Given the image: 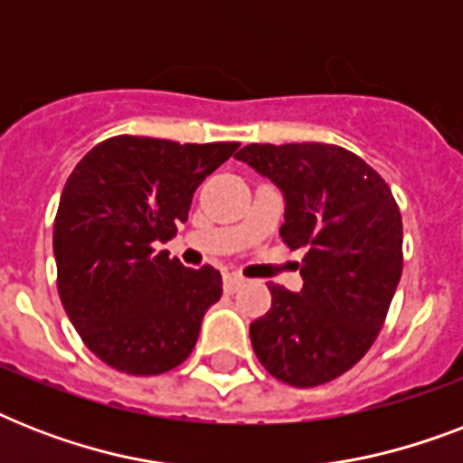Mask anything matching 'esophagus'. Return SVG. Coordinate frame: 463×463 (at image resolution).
Instances as JSON below:
<instances>
[{"instance_id": "obj_1", "label": "esophagus", "mask_w": 463, "mask_h": 463, "mask_svg": "<svg viewBox=\"0 0 463 463\" xmlns=\"http://www.w3.org/2000/svg\"><path fill=\"white\" fill-rule=\"evenodd\" d=\"M242 283H245V279H242V276H238V274H225L223 276L225 293H235V290H238Z\"/></svg>"}]
</instances>
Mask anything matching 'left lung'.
<instances>
[{
    "mask_svg": "<svg viewBox=\"0 0 463 463\" xmlns=\"http://www.w3.org/2000/svg\"><path fill=\"white\" fill-rule=\"evenodd\" d=\"M235 158L281 189V240L305 247L300 293L269 283L271 309L250 324L276 380L317 387L351 370L380 334L402 279V213L365 160L331 144H250Z\"/></svg>",
    "mask_w": 463,
    "mask_h": 463,
    "instance_id": "obj_1",
    "label": "left lung"
}]
</instances>
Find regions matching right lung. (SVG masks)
I'll list each match as a JSON object with an SVG mask.
<instances>
[{
    "label": "right lung",
    "instance_id": "obj_1",
    "mask_svg": "<svg viewBox=\"0 0 463 463\" xmlns=\"http://www.w3.org/2000/svg\"><path fill=\"white\" fill-rule=\"evenodd\" d=\"M238 146L125 134L69 175L52 235L57 290L89 351L119 373L180 365L223 293L216 269L182 267L156 247L175 238L196 187Z\"/></svg>",
    "mask_w": 463,
    "mask_h": 463
}]
</instances>
